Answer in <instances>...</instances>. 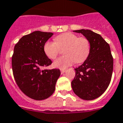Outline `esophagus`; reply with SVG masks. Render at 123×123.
Returning <instances> with one entry per match:
<instances>
[{"mask_svg": "<svg viewBox=\"0 0 123 123\" xmlns=\"http://www.w3.org/2000/svg\"><path fill=\"white\" fill-rule=\"evenodd\" d=\"M65 71H66V70L65 69H61V74H63Z\"/></svg>", "mask_w": 123, "mask_h": 123, "instance_id": "1", "label": "esophagus"}]
</instances>
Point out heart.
Returning <instances> with one entry per match:
<instances>
[{
    "mask_svg": "<svg viewBox=\"0 0 123 123\" xmlns=\"http://www.w3.org/2000/svg\"><path fill=\"white\" fill-rule=\"evenodd\" d=\"M64 49L65 55L54 62V66L64 69L76 62L82 63L87 59L90 53V43L88 39L71 32H66L56 36L54 42L47 41L43 46V50L46 56L50 59H55L60 52Z\"/></svg>",
    "mask_w": 123,
    "mask_h": 123,
    "instance_id": "b5f03b06",
    "label": "heart"
}]
</instances>
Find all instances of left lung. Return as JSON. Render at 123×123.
<instances>
[{
    "label": "left lung",
    "mask_w": 123,
    "mask_h": 123,
    "mask_svg": "<svg viewBox=\"0 0 123 123\" xmlns=\"http://www.w3.org/2000/svg\"><path fill=\"white\" fill-rule=\"evenodd\" d=\"M90 43V53L81 66L74 69L71 82L74 92L80 98L92 100L101 96L109 86L113 71V58L109 44L90 30H76Z\"/></svg>",
    "instance_id": "obj_1"
}]
</instances>
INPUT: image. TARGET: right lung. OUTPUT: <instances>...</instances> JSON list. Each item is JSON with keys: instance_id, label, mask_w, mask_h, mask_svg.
I'll use <instances>...</instances> for the list:
<instances>
[{"instance_id": "1", "label": "right lung", "mask_w": 123, "mask_h": 123, "mask_svg": "<svg viewBox=\"0 0 123 123\" xmlns=\"http://www.w3.org/2000/svg\"><path fill=\"white\" fill-rule=\"evenodd\" d=\"M52 32L34 31L24 36L15 45L12 68L15 81L24 94L35 100L50 97L61 75L58 69L42 70L52 61L44 54V43Z\"/></svg>"}]
</instances>
